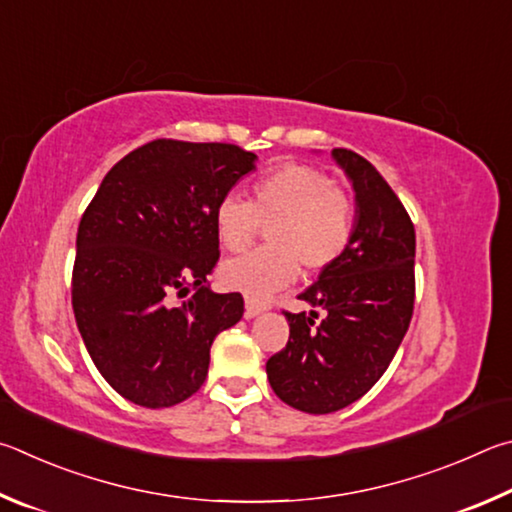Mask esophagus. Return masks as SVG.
I'll return each instance as SVG.
<instances>
[{"label": "esophagus", "instance_id": "obj_1", "mask_svg": "<svg viewBox=\"0 0 512 512\" xmlns=\"http://www.w3.org/2000/svg\"><path fill=\"white\" fill-rule=\"evenodd\" d=\"M272 303L270 301H263V299H256V297H245V317L251 319L256 315H261V312L270 310Z\"/></svg>", "mask_w": 512, "mask_h": 512}]
</instances>
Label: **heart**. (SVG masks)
<instances>
[{
	"instance_id": "b5f03b06",
	"label": "heart",
	"mask_w": 512,
	"mask_h": 512,
	"mask_svg": "<svg viewBox=\"0 0 512 512\" xmlns=\"http://www.w3.org/2000/svg\"><path fill=\"white\" fill-rule=\"evenodd\" d=\"M213 222L220 245L229 251L245 249L263 224H270V245L220 267L227 288L265 297L297 279L299 265L321 272L344 254L355 231V204L324 170L283 164L256 179L249 202L224 195L215 204Z\"/></svg>"
}]
</instances>
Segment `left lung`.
Instances as JSON below:
<instances>
[{
	"instance_id": "8db88e82",
	"label": "left lung",
	"mask_w": 512,
	"mask_h": 512,
	"mask_svg": "<svg viewBox=\"0 0 512 512\" xmlns=\"http://www.w3.org/2000/svg\"><path fill=\"white\" fill-rule=\"evenodd\" d=\"M355 193V231L306 292L310 315L285 312L288 346L267 360L285 405L333 414L360 400L396 355L414 312L416 233L384 177L357 152H330ZM325 312L316 321V310Z\"/></svg>"
}]
</instances>
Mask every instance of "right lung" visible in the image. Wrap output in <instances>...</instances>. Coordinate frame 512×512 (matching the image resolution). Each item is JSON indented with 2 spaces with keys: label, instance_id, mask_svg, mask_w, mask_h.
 <instances>
[{
  "label": "right lung",
  "instance_id": "add662e5",
  "mask_svg": "<svg viewBox=\"0 0 512 512\" xmlns=\"http://www.w3.org/2000/svg\"><path fill=\"white\" fill-rule=\"evenodd\" d=\"M231 143L157 139L103 177L80 220L71 306L85 348L110 387L139 407L191 398L209 351L245 303L206 276L220 256L215 204L256 170Z\"/></svg>",
  "mask_w": 512,
  "mask_h": 512
}]
</instances>
